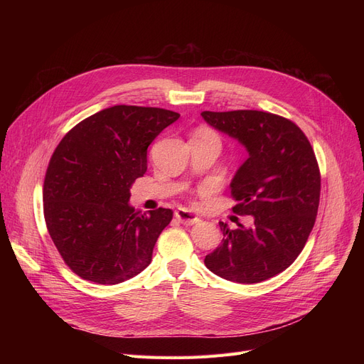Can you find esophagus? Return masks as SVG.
<instances>
[{
    "mask_svg": "<svg viewBox=\"0 0 364 364\" xmlns=\"http://www.w3.org/2000/svg\"><path fill=\"white\" fill-rule=\"evenodd\" d=\"M176 217H177V220H178L180 223L187 224V225L196 224V223L200 221L199 217H196L193 213H190L188 209H186V208H178L177 211H176Z\"/></svg>",
    "mask_w": 364,
    "mask_h": 364,
    "instance_id": "34e87169",
    "label": "esophagus"
}]
</instances>
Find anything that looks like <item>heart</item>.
Here are the masks:
<instances>
[{
  "label": "heart",
  "mask_w": 364,
  "mask_h": 364,
  "mask_svg": "<svg viewBox=\"0 0 364 364\" xmlns=\"http://www.w3.org/2000/svg\"><path fill=\"white\" fill-rule=\"evenodd\" d=\"M196 134H205V136H213V137H215V134L211 132V131H208V129H200V131H198Z\"/></svg>",
  "instance_id": "obj_1"
}]
</instances>
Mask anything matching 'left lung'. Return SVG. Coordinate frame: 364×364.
I'll return each instance as SVG.
<instances>
[{
    "instance_id": "left-lung-1",
    "label": "left lung",
    "mask_w": 364,
    "mask_h": 364,
    "mask_svg": "<svg viewBox=\"0 0 364 364\" xmlns=\"http://www.w3.org/2000/svg\"><path fill=\"white\" fill-rule=\"evenodd\" d=\"M208 125L247 151L230 183L233 211L254 224L236 230L220 221L221 245L205 257L214 274L236 283H259L296 259L316 221L320 171L314 150L292 121L259 110L200 113Z\"/></svg>"
}]
</instances>
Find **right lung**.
<instances>
[{"label":"right lung","mask_w":364,"mask_h":364,"mask_svg":"<svg viewBox=\"0 0 364 364\" xmlns=\"http://www.w3.org/2000/svg\"><path fill=\"white\" fill-rule=\"evenodd\" d=\"M178 118L159 107L112 106L75 125L55 147L44 180V217L75 274L118 284L150 264L172 211H137L129 188L147 169L150 143Z\"/></svg>","instance_id":"1"}]
</instances>
